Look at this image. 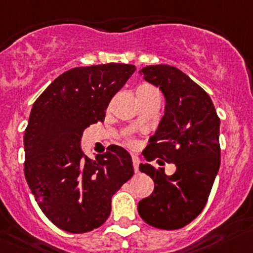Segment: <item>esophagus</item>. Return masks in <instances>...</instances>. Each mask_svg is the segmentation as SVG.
<instances>
[{
	"label": "esophagus",
	"mask_w": 253,
	"mask_h": 253,
	"mask_svg": "<svg viewBox=\"0 0 253 253\" xmlns=\"http://www.w3.org/2000/svg\"><path fill=\"white\" fill-rule=\"evenodd\" d=\"M131 161H133L134 170H135V172H138V170H139V163H140V159H139L138 157H136V155H133V157H131Z\"/></svg>",
	"instance_id": "obj_1"
}]
</instances>
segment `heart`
<instances>
[{
  "label": "heart",
  "mask_w": 253,
  "mask_h": 253,
  "mask_svg": "<svg viewBox=\"0 0 253 253\" xmlns=\"http://www.w3.org/2000/svg\"><path fill=\"white\" fill-rule=\"evenodd\" d=\"M129 144H131V145H134V142H129Z\"/></svg>",
  "instance_id": "1"
}]
</instances>
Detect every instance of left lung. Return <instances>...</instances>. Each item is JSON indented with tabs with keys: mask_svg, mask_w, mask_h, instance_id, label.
<instances>
[{
	"mask_svg": "<svg viewBox=\"0 0 253 253\" xmlns=\"http://www.w3.org/2000/svg\"><path fill=\"white\" fill-rule=\"evenodd\" d=\"M139 73L166 98L164 115L143 155L149 162L174 163L177 170L167 175L164 168L139 166L153 179L154 191L138 203V212L155 228H182L203 211L218 173L219 118L210 95L179 69L153 65Z\"/></svg>",
	"mask_w": 253,
	"mask_h": 253,
	"instance_id": "1",
	"label": "left lung"
}]
</instances>
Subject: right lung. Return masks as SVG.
Instances as JSON below:
<instances>
[{
  "label": "right lung",
  "instance_id": "add662e5",
  "mask_svg": "<svg viewBox=\"0 0 253 253\" xmlns=\"http://www.w3.org/2000/svg\"><path fill=\"white\" fill-rule=\"evenodd\" d=\"M135 71L129 64L75 68L55 79L37 98L25 130V177L37 205L70 233L100 227L111 197L134 174L131 157L110 145L95 161L80 147L90 124L103 122L111 98Z\"/></svg>",
  "mask_w": 253,
  "mask_h": 253
}]
</instances>
